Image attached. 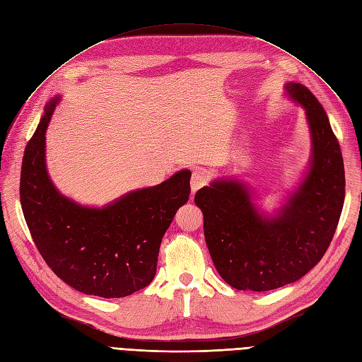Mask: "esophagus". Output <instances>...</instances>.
Segmentation results:
<instances>
[{
	"instance_id": "esophagus-1",
	"label": "esophagus",
	"mask_w": 362,
	"mask_h": 362,
	"mask_svg": "<svg viewBox=\"0 0 362 362\" xmlns=\"http://www.w3.org/2000/svg\"><path fill=\"white\" fill-rule=\"evenodd\" d=\"M208 172L206 169H202V168H196L192 173V181H190V185H192V193H196L201 187H204L208 181Z\"/></svg>"
}]
</instances>
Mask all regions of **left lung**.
<instances>
[{"label":"left lung","instance_id":"left-lung-1","mask_svg":"<svg viewBox=\"0 0 362 362\" xmlns=\"http://www.w3.org/2000/svg\"><path fill=\"white\" fill-rule=\"evenodd\" d=\"M284 94L305 112L310 160L271 213L240 177H220L197 190L208 252L220 277L238 291L265 292L295 283L331 244L344 204V165L325 109L307 86L286 82Z\"/></svg>","mask_w":362,"mask_h":362}]
</instances>
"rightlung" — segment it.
<instances>
[{
	"label": "right lung",
	"instance_id": "add662e5",
	"mask_svg": "<svg viewBox=\"0 0 362 362\" xmlns=\"http://www.w3.org/2000/svg\"><path fill=\"white\" fill-rule=\"evenodd\" d=\"M61 95L25 148L21 205L35 247L57 276L85 295L122 298L153 281L161 240L190 196L189 169L142 187L103 206L82 205L62 194L49 177L46 130Z\"/></svg>",
	"mask_w": 362,
	"mask_h": 362
}]
</instances>
